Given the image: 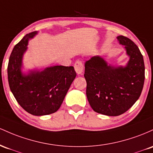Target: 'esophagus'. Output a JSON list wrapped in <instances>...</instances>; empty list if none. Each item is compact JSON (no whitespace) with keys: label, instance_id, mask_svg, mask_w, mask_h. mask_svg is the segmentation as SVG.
<instances>
[{"label":"esophagus","instance_id":"esophagus-1","mask_svg":"<svg viewBox=\"0 0 153 153\" xmlns=\"http://www.w3.org/2000/svg\"><path fill=\"white\" fill-rule=\"evenodd\" d=\"M83 63L81 61H76L74 63V69L77 74H82L83 72Z\"/></svg>","mask_w":153,"mask_h":153}]
</instances>
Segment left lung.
Returning <instances> with one entry per match:
<instances>
[{
    "instance_id": "1",
    "label": "left lung",
    "mask_w": 153,
    "mask_h": 153,
    "mask_svg": "<svg viewBox=\"0 0 153 153\" xmlns=\"http://www.w3.org/2000/svg\"><path fill=\"white\" fill-rule=\"evenodd\" d=\"M117 39L129 56L126 66L108 65L99 56L85 63L89 103L95 112L110 116L127 111L140 97L145 82V63L139 48L124 36Z\"/></svg>"
}]
</instances>
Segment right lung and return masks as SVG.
<instances>
[{"label": "right lung", "mask_w": 153, "mask_h": 153, "mask_svg": "<svg viewBox=\"0 0 153 153\" xmlns=\"http://www.w3.org/2000/svg\"><path fill=\"white\" fill-rule=\"evenodd\" d=\"M37 34L36 31L27 34L14 46L8 61V79L11 92L27 112L45 116L59 109L76 73L73 66H55L23 74L24 53L29 39Z\"/></svg>", "instance_id": "right-lung-1"}]
</instances>
